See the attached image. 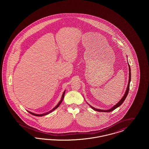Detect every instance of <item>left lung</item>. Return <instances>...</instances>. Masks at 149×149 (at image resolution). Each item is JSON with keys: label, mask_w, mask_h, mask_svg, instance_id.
<instances>
[{"label": "left lung", "mask_w": 149, "mask_h": 149, "mask_svg": "<svg viewBox=\"0 0 149 149\" xmlns=\"http://www.w3.org/2000/svg\"><path fill=\"white\" fill-rule=\"evenodd\" d=\"M128 68H129V79H128V83L127 87V89H126V92L125 93L123 97L122 98V99H120V100L119 101V102H118L116 105H114V106L112 107L111 109H108V110H102V109H97L94 107L89 105L88 104V105H89V106L91 107L93 109H94V111H98V112H111L112 111L114 110L115 109H116L117 108H118V107L120 106V105L123 103V102L125 101V100L126 99V98L127 97V96L128 93V91H129V89H130V81H131V68H130V65L128 63Z\"/></svg>", "instance_id": "left-lung-1"}]
</instances>
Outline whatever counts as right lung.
<instances>
[{"instance_id":"1","label":"right lung","mask_w":149,"mask_h":149,"mask_svg":"<svg viewBox=\"0 0 149 149\" xmlns=\"http://www.w3.org/2000/svg\"><path fill=\"white\" fill-rule=\"evenodd\" d=\"M65 91H64V93H63V95H62V97H61V100H60V102L58 103V104H57L56 106L55 107L52 109H51V111H50L49 112H47V113H42V114H36L34 113H32V112H29V111H27L28 112H29V113L31 114H32V115H34V116H37V117H41V116H45V115H47V114H48L50 113L51 112H52L53 111H54V110H55L56 108H57L58 106H60V104H61V103L62 102V101H63V100L64 99V95H65Z\"/></svg>"}]
</instances>
